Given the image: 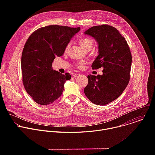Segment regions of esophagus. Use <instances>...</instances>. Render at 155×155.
I'll return each instance as SVG.
<instances>
[{
  "label": "esophagus",
  "mask_w": 155,
  "mask_h": 155,
  "mask_svg": "<svg viewBox=\"0 0 155 155\" xmlns=\"http://www.w3.org/2000/svg\"><path fill=\"white\" fill-rule=\"evenodd\" d=\"M79 75H80V74H73V75H72V77H73V78H76V77H77L78 76H79Z\"/></svg>",
  "instance_id": "obj_1"
}]
</instances>
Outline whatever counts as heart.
Instances as JSON below:
<instances>
[{
  "label": "heart",
  "instance_id": "heart-1",
  "mask_svg": "<svg viewBox=\"0 0 155 155\" xmlns=\"http://www.w3.org/2000/svg\"><path fill=\"white\" fill-rule=\"evenodd\" d=\"M79 44L84 50L87 51V50H90L91 49H92L93 47H94V43L93 40L90 38H83L79 41ZM69 47H70V45H68L67 47H65V51H67L69 50ZM83 64H84V62L79 63L77 64V66L78 68H81Z\"/></svg>",
  "mask_w": 155,
  "mask_h": 155
}]
</instances>
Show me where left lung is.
<instances>
[{"instance_id":"1","label":"left lung","mask_w":155,"mask_h":155,"mask_svg":"<svg viewBox=\"0 0 155 155\" xmlns=\"http://www.w3.org/2000/svg\"><path fill=\"white\" fill-rule=\"evenodd\" d=\"M84 34L97 42L98 56L93 62V69L102 68L103 74L87 76L84 93L96 105L108 104L117 99L128 84L132 56L125 38L111 26L103 25L88 29Z\"/></svg>"}]
</instances>
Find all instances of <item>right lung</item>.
<instances>
[{
    "mask_svg": "<svg viewBox=\"0 0 155 155\" xmlns=\"http://www.w3.org/2000/svg\"><path fill=\"white\" fill-rule=\"evenodd\" d=\"M80 28L51 25L34 31L26 41L21 56L23 81L26 92L38 104L53 103L62 94L65 82L71 78L52 69L56 56L63 55L71 39Z\"/></svg>",
    "mask_w": 155,
    "mask_h": 155,
    "instance_id": "obj_1",
    "label": "right lung"
}]
</instances>
